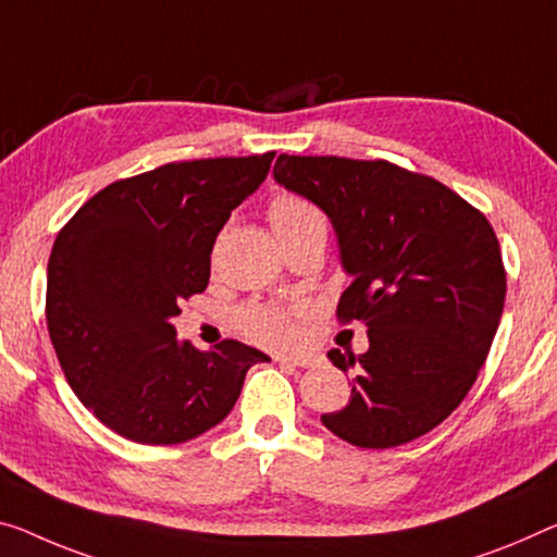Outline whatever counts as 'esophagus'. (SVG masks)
Masks as SVG:
<instances>
[{
	"label": "esophagus",
	"mask_w": 557,
	"mask_h": 557,
	"mask_svg": "<svg viewBox=\"0 0 557 557\" xmlns=\"http://www.w3.org/2000/svg\"><path fill=\"white\" fill-rule=\"evenodd\" d=\"M276 363L281 366H296V368H311L313 358L306 356H276Z\"/></svg>",
	"instance_id": "1"
}]
</instances>
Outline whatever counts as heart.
<instances>
[{
  "label": "heart",
  "instance_id": "1",
  "mask_svg": "<svg viewBox=\"0 0 557 557\" xmlns=\"http://www.w3.org/2000/svg\"><path fill=\"white\" fill-rule=\"evenodd\" d=\"M269 219L281 244L288 238L304 236L308 231H326V219H323L321 209L296 194H278L269 207ZM238 323H242L246 336L269 348H288L298 338L294 313L276 306L244 308L238 313Z\"/></svg>",
  "mask_w": 557,
  "mask_h": 557
}]
</instances>
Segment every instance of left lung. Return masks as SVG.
<instances>
[{"label": "left lung", "instance_id": "obj_1", "mask_svg": "<svg viewBox=\"0 0 557 557\" xmlns=\"http://www.w3.org/2000/svg\"><path fill=\"white\" fill-rule=\"evenodd\" d=\"M273 178L326 213L350 286L341 321H363L368 350H329L348 404L323 413L358 448L410 443L460 406L485 363L506 304L493 226L448 186L391 161L281 153Z\"/></svg>", "mask_w": 557, "mask_h": 557}]
</instances>
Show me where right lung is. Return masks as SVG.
Masks as SVG:
<instances>
[{
    "mask_svg": "<svg viewBox=\"0 0 557 557\" xmlns=\"http://www.w3.org/2000/svg\"><path fill=\"white\" fill-rule=\"evenodd\" d=\"M276 151L164 164L109 184L59 231L47 267V326L76 398L111 431L176 446L219 425L246 371L271 361L224 341H178V301L209 286L211 251Z\"/></svg>",
    "mask_w": 557,
    "mask_h": 557,
    "instance_id": "1",
    "label": "right lung"
}]
</instances>
